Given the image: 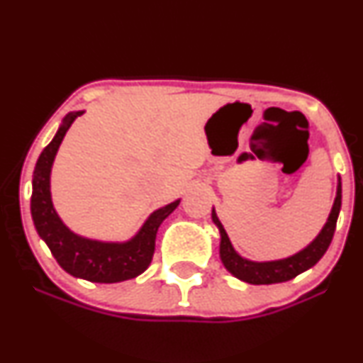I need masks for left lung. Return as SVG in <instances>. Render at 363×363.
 Segmentation results:
<instances>
[{"label": "left lung", "mask_w": 363, "mask_h": 363, "mask_svg": "<svg viewBox=\"0 0 363 363\" xmlns=\"http://www.w3.org/2000/svg\"><path fill=\"white\" fill-rule=\"evenodd\" d=\"M341 210V179L338 177V187H336V198L333 203L331 213L328 216V222L324 223L323 230L319 232L312 242L303 247L302 251L295 252L294 256L283 257V259L274 261H251L245 259L235 251L228 239L227 232H225L222 222L216 216L215 208L211 210V220L218 227L220 232V259L223 266L227 268L228 273L234 274L235 278L242 280L251 285H272V283L289 281L301 274L318 262L324 252L328 251L329 244H331L333 235H335L336 220H338Z\"/></svg>", "instance_id": "obj_1"}]
</instances>
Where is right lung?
Listing matches in <instances>:
<instances>
[{"label": "right lung", "mask_w": 363, "mask_h": 363, "mask_svg": "<svg viewBox=\"0 0 363 363\" xmlns=\"http://www.w3.org/2000/svg\"><path fill=\"white\" fill-rule=\"evenodd\" d=\"M83 111L69 112L62 119L51 143L40 153L32 179L30 213L35 230L51 249L52 256L66 273L94 283H118L141 274L155 252L157 230L179 206L181 199L153 211L135 237L126 242H104L86 239L69 230L56 213L51 198V169L66 131Z\"/></svg>", "instance_id": "right-lung-1"}]
</instances>
